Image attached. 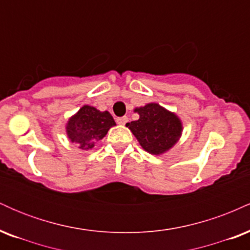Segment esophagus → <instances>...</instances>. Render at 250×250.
<instances>
[{"label":"esophagus","instance_id":"34e87169","mask_svg":"<svg viewBox=\"0 0 250 250\" xmlns=\"http://www.w3.org/2000/svg\"><path fill=\"white\" fill-rule=\"evenodd\" d=\"M116 122L119 123V125H125V123L128 122V117H127V116L117 117V119H116Z\"/></svg>","mask_w":250,"mask_h":250}]
</instances>
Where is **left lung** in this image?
I'll use <instances>...</instances> for the list:
<instances>
[{
    "mask_svg": "<svg viewBox=\"0 0 250 250\" xmlns=\"http://www.w3.org/2000/svg\"><path fill=\"white\" fill-rule=\"evenodd\" d=\"M140 114L137 121L127 123L142 148L148 153L159 155L171 148L179 140L182 125L175 114L157 103H149L135 109Z\"/></svg>",
    "mask_w": 250,
    "mask_h": 250,
    "instance_id": "obj_1",
    "label": "left lung"
}]
</instances>
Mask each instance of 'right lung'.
Instances as JSON below:
<instances>
[{
	"label": "right lung",
	"instance_id": "1",
	"mask_svg": "<svg viewBox=\"0 0 250 250\" xmlns=\"http://www.w3.org/2000/svg\"><path fill=\"white\" fill-rule=\"evenodd\" d=\"M116 123L108 111H100L90 105H83L67 125L68 137L83 150H89L102 140Z\"/></svg>",
	"mask_w": 250,
	"mask_h": 250
}]
</instances>
